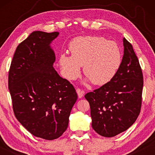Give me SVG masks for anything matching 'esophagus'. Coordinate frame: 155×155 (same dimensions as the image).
<instances>
[{
  "label": "esophagus",
  "instance_id": "1",
  "mask_svg": "<svg viewBox=\"0 0 155 155\" xmlns=\"http://www.w3.org/2000/svg\"><path fill=\"white\" fill-rule=\"evenodd\" d=\"M76 92H77V93H78V97H79V98H82V97L84 96V91L81 90L80 89L78 88L77 90H76Z\"/></svg>",
  "mask_w": 155,
  "mask_h": 155
}]
</instances>
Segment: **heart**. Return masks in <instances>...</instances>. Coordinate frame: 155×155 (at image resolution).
<instances>
[{
  "label": "heart",
  "mask_w": 155,
  "mask_h": 155,
  "mask_svg": "<svg viewBox=\"0 0 155 155\" xmlns=\"http://www.w3.org/2000/svg\"><path fill=\"white\" fill-rule=\"evenodd\" d=\"M69 51L71 56L61 54L58 62L63 75L70 80L78 78L83 65V73L91 82L103 85L115 76L121 63L117 44L104 37H76L70 43Z\"/></svg>",
  "instance_id": "1"
}]
</instances>
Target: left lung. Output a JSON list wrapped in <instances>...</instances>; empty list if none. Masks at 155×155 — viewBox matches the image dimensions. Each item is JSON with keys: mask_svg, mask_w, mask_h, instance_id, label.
Wrapping results in <instances>:
<instances>
[{"mask_svg": "<svg viewBox=\"0 0 155 155\" xmlns=\"http://www.w3.org/2000/svg\"><path fill=\"white\" fill-rule=\"evenodd\" d=\"M124 54L112 79L84 95L90 106L92 126L101 136L111 137L134 124L140 112L143 75L133 46L124 38Z\"/></svg>", "mask_w": 155, "mask_h": 155, "instance_id": "obj_1", "label": "left lung"}]
</instances>
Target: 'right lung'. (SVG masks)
I'll use <instances>...</instances> for the list:
<instances>
[{
	"label": "right lung",
	"mask_w": 155,
	"mask_h": 155,
	"mask_svg": "<svg viewBox=\"0 0 155 155\" xmlns=\"http://www.w3.org/2000/svg\"><path fill=\"white\" fill-rule=\"evenodd\" d=\"M58 32L35 31L18 46L8 74V89L18 121L33 135L48 140L62 135L78 99L68 80L55 71L50 44Z\"/></svg>",
	"instance_id": "1"
}]
</instances>
